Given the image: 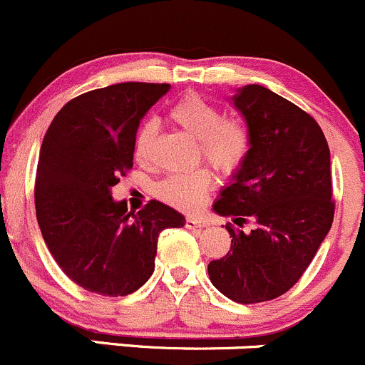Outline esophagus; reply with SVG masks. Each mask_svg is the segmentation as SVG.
Returning <instances> with one entry per match:
<instances>
[{"mask_svg": "<svg viewBox=\"0 0 365 365\" xmlns=\"http://www.w3.org/2000/svg\"><path fill=\"white\" fill-rule=\"evenodd\" d=\"M184 225H186L187 228H202V227H205L204 221L198 220V217H195V216L186 217V221H184Z\"/></svg>", "mask_w": 365, "mask_h": 365, "instance_id": "obj_1", "label": "esophagus"}]
</instances>
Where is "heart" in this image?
I'll return each instance as SVG.
<instances>
[{
  "mask_svg": "<svg viewBox=\"0 0 365 365\" xmlns=\"http://www.w3.org/2000/svg\"><path fill=\"white\" fill-rule=\"evenodd\" d=\"M170 118L187 133L198 138L200 151L217 170L232 172L240 167L250 151L251 138L247 126L235 118H221L220 108L200 95H187L172 105ZM153 119L138 126L133 138V155L144 161L155 138ZM212 184L209 168L198 167L191 172L170 174L156 186V195L174 207L190 210L202 202Z\"/></svg>",
  "mask_w": 365,
  "mask_h": 365,
  "instance_id": "b5f03b06",
  "label": "heart"
}]
</instances>
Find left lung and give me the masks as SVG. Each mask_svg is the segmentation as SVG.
<instances>
[{
  "label": "left lung",
  "mask_w": 365,
  "mask_h": 365,
  "mask_svg": "<svg viewBox=\"0 0 365 365\" xmlns=\"http://www.w3.org/2000/svg\"><path fill=\"white\" fill-rule=\"evenodd\" d=\"M232 101L251 145L212 209L235 223L253 217L257 227L244 234L228 223L230 251L207 270L234 302H265L300 279L332 227L330 151L307 112L264 86H244Z\"/></svg>",
  "instance_id": "left-lung-1"
}]
</instances>
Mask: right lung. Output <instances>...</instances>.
<instances>
[{"label":"right lung","mask_w":365,"mask_h":365,"mask_svg":"<svg viewBox=\"0 0 365 365\" xmlns=\"http://www.w3.org/2000/svg\"><path fill=\"white\" fill-rule=\"evenodd\" d=\"M170 84L121 82L84 93L56 114L40 148L36 220L63 272L88 292L123 297L155 270L158 237L184 216L151 200L128 212L112 186L133 167L140 119Z\"/></svg>","instance_id":"right-lung-1"}]
</instances>
